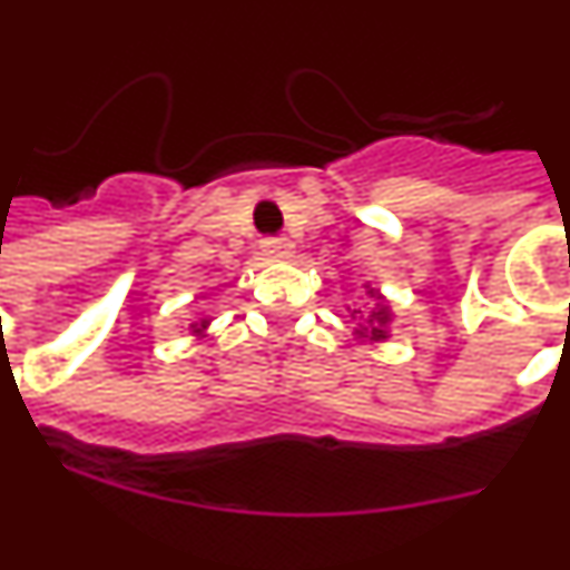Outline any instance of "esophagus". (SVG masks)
<instances>
[{
	"label": "esophagus",
	"mask_w": 570,
	"mask_h": 570,
	"mask_svg": "<svg viewBox=\"0 0 570 570\" xmlns=\"http://www.w3.org/2000/svg\"><path fill=\"white\" fill-rule=\"evenodd\" d=\"M261 249L267 258H292L295 255V244L289 238H264Z\"/></svg>",
	"instance_id": "obj_1"
}]
</instances>
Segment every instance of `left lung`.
Segmentation results:
<instances>
[{"label": "left lung", "mask_w": 570, "mask_h": 570, "mask_svg": "<svg viewBox=\"0 0 570 570\" xmlns=\"http://www.w3.org/2000/svg\"><path fill=\"white\" fill-rule=\"evenodd\" d=\"M365 289H368V297H371V309L363 312V309H354V321H357V328H354V340H360V343H385L387 337H391V321H393V312L391 306H387L385 297L380 295V289H374V286L365 284Z\"/></svg>", "instance_id": "left-lung-1"}]
</instances>
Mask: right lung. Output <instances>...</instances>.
Listing matches in <instances>:
<instances>
[{
  "instance_id": "obj_1",
  "label": "right lung",
  "mask_w": 570,
  "mask_h": 570,
  "mask_svg": "<svg viewBox=\"0 0 570 570\" xmlns=\"http://www.w3.org/2000/svg\"><path fill=\"white\" fill-rule=\"evenodd\" d=\"M207 326H210V321H202V323H194V334H199V337H205V332H207Z\"/></svg>"
}]
</instances>
